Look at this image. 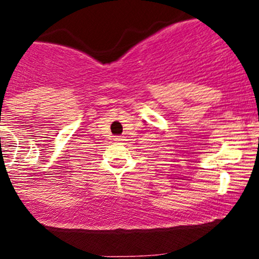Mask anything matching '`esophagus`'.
Wrapping results in <instances>:
<instances>
[{
    "mask_svg": "<svg viewBox=\"0 0 259 259\" xmlns=\"http://www.w3.org/2000/svg\"><path fill=\"white\" fill-rule=\"evenodd\" d=\"M114 140L115 142H124V137H115L114 138Z\"/></svg>",
    "mask_w": 259,
    "mask_h": 259,
    "instance_id": "esophagus-1",
    "label": "esophagus"
}]
</instances>
